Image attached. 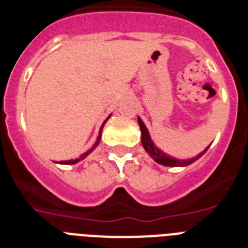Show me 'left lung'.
<instances>
[{"mask_svg":"<svg viewBox=\"0 0 248 248\" xmlns=\"http://www.w3.org/2000/svg\"><path fill=\"white\" fill-rule=\"evenodd\" d=\"M138 122H139L140 131H141V144H143V148L145 149L148 155H151L152 158L155 159V162L159 163L162 166H170V167H185V166L190 165V163L196 162L197 159L201 158L203 153H206V151L208 149V147L204 149L203 152H201L200 155H197L196 157L188 159H179L175 158V157H171L170 155L165 153L162 149H159L157 145L155 144V141L151 139V135H149V131H148L147 126L144 124L143 120L138 117Z\"/></svg>","mask_w":248,"mask_h":248,"instance_id":"obj_1","label":"left lung"}]
</instances>
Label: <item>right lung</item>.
Wrapping results in <instances>:
<instances>
[{"label":"right lung","mask_w":248,"mask_h":248,"mask_svg":"<svg viewBox=\"0 0 248 248\" xmlns=\"http://www.w3.org/2000/svg\"><path fill=\"white\" fill-rule=\"evenodd\" d=\"M109 117H110V114H109L108 118H107V120H105L104 122H103V124H101L100 130H99V136H97L96 141H95V144H93V148H91V149H89V151H87V152H85V153H82V155H79L78 158H76V159H69V161H62V162H59L60 165H75V163H78L79 161H82V159H85L86 157H87V155H89L90 153H91V152H93V149H95V148L97 147V145H99V143H100V139H101V131H103V127H104L105 122H107V121L109 120Z\"/></svg>","instance_id":"right-lung-1"}]
</instances>
